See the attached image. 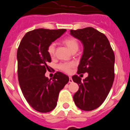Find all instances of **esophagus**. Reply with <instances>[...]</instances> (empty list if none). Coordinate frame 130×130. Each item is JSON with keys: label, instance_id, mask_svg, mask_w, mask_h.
Here are the masks:
<instances>
[{"label": "esophagus", "instance_id": "obj_1", "mask_svg": "<svg viewBox=\"0 0 130 130\" xmlns=\"http://www.w3.org/2000/svg\"><path fill=\"white\" fill-rule=\"evenodd\" d=\"M73 82V80H72V78L71 77H69V83H72Z\"/></svg>", "mask_w": 130, "mask_h": 130}]
</instances>
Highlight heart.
<instances>
[{"label": "heart", "mask_w": 130, "mask_h": 130, "mask_svg": "<svg viewBox=\"0 0 130 130\" xmlns=\"http://www.w3.org/2000/svg\"><path fill=\"white\" fill-rule=\"evenodd\" d=\"M62 43L68 47V49L71 51H77L79 49V42L77 40L72 36L65 38L62 40ZM55 43H51L47 47V53L50 57H53L55 55ZM73 66V63H63L58 65V68L60 70L63 71L66 73L70 72L71 68Z\"/></svg>", "instance_id": "heart-1"}]
</instances>
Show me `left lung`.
Segmentation results:
<instances>
[{
    "label": "left lung",
    "mask_w": 130,
    "mask_h": 130,
    "mask_svg": "<svg viewBox=\"0 0 130 130\" xmlns=\"http://www.w3.org/2000/svg\"><path fill=\"white\" fill-rule=\"evenodd\" d=\"M70 34L80 40L84 47L77 73L88 74L83 81L78 75L72 76L79 87L73 101L80 109L92 111L104 103L112 87L115 54L105 34L92 27L71 30Z\"/></svg>",
    "instance_id": "1"
}]
</instances>
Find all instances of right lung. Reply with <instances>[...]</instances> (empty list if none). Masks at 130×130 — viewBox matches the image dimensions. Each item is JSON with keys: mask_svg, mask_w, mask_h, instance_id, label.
Masks as SVG:
<instances>
[{"mask_svg": "<svg viewBox=\"0 0 130 130\" xmlns=\"http://www.w3.org/2000/svg\"><path fill=\"white\" fill-rule=\"evenodd\" d=\"M66 29L38 28L26 33L17 53L18 80L24 97L36 111L47 112L57 105L58 94L69 77L57 72L52 79L45 76L51 58L47 47L60 37Z\"/></svg>", "mask_w": 130, "mask_h": 130, "instance_id": "1", "label": "right lung"}]
</instances>
